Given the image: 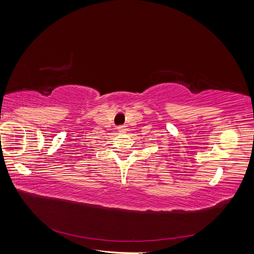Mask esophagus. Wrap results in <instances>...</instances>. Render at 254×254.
<instances>
[{"label":"esophagus","instance_id":"obj_1","mask_svg":"<svg viewBox=\"0 0 254 254\" xmlns=\"http://www.w3.org/2000/svg\"><path fill=\"white\" fill-rule=\"evenodd\" d=\"M118 129H119V131H121V132H124L125 130H126V128H125V126H124V125H121V126H119V127H118Z\"/></svg>","mask_w":254,"mask_h":254}]
</instances>
